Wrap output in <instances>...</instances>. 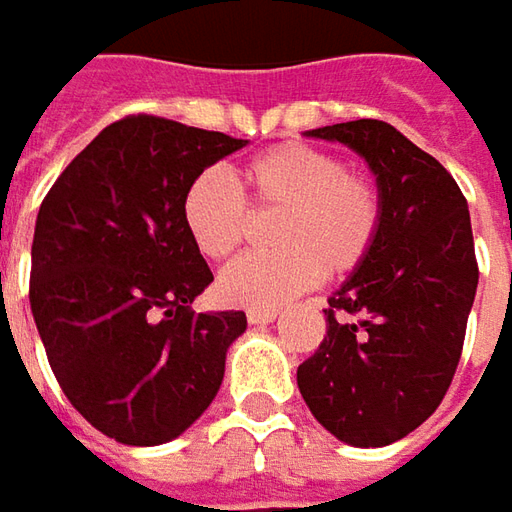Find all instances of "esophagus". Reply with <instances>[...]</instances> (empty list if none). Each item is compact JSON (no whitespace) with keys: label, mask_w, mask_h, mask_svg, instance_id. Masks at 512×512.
<instances>
[{"label":"esophagus","mask_w":512,"mask_h":512,"mask_svg":"<svg viewBox=\"0 0 512 512\" xmlns=\"http://www.w3.org/2000/svg\"><path fill=\"white\" fill-rule=\"evenodd\" d=\"M276 319V310H256V307H247V322L250 325H267Z\"/></svg>","instance_id":"1"}]
</instances>
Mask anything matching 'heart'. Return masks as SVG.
<instances>
[{
    "label": "heart",
    "mask_w": 512,
    "mask_h": 512,
    "mask_svg": "<svg viewBox=\"0 0 512 512\" xmlns=\"http://www.w3.org/2000/svg\"><path fill=\"white\" fill-rule=\"evenodd\" d=\"M247 202L282 210L273 253H247L219 276V296L233 307L285 305L322 273L344 276L362 265L382 227V199L370 179L347 173L342 156L305 142H285L239 170ZM219 170H202L182 193V225L205 259H227L242 245L247 205Z\"/></svg>",
    "instance_id": "heart-1"
}]
</instances>
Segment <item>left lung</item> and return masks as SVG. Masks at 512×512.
I'll list each match as a JSON object with an SVG mask.
<instances>
[{
  "instance_id": "obj_1",
  "label": "left lung",
  "mask_w": 512,
  "mask_h": 512,
  "mask_svg": "<svg viewBox=\"0 0 512 512\" xmlns=\"http://www.w3.org/2000/svg\"><path fill=\"white\" fill-rule=\"evenodd\" d=\"M356 150L376 176V245L327 299V336L299 364V393L339 442L384 447L442 404L462 359L479 265L456 179L379 119L307 130Z\"/></svg>"
}]
</instances>
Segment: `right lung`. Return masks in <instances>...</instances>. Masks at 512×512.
I'll return each instance as SVG.
<instances>
[{"label":"right lung","mask_w":512,"mask_h":512,"mask_svg":"<svg viewBox=\"0 0 512 512\" xmlns=\"http://www.w3.org/2000/svg\"><path fill=\"white\" fill-rule=\"evenodd\" d=\"M245 139L125 116L53 182L30 247V310L70 404L122 444L182 436L225 379L242 310L196 313L213 273L182 225L196 173Z\"/></svg>","instance_id":"add662e5"}]
</instances>
